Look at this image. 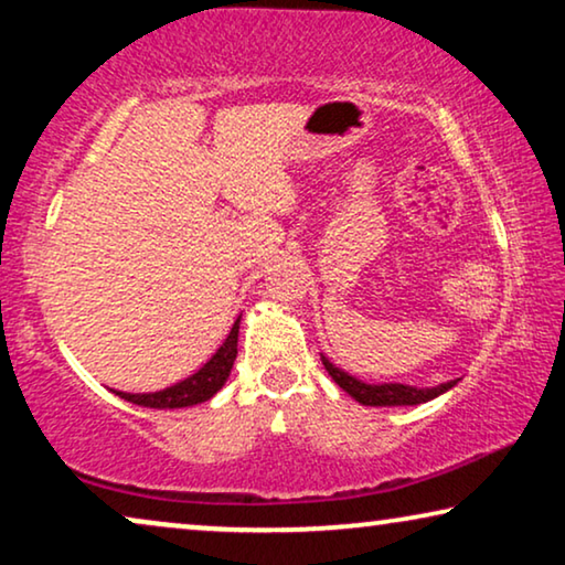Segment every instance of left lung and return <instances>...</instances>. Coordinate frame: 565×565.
Returning a JSON list of instances; mask_svg holds the SVG:
<instances>
[{"label": "left lung", "instance_id": "1", "mask_svg": "<svg viewBox=\"0 0 565 565\" xmlns=\"http://www.w3.org/2000/svg\"><path fill=\"white\" fill-rule=\"evenodd\" d=\"M321 360H323V367L329 370V375L334 377V381L342 385L354 401H360L362 406H419L424 401L437 398L439 393H445L447 388H452V385L458 383V381H450V383L437 385V388H412V385H404V383L370 385V383L358 381V377L347 375L344 370L334 367L327 358H323V354Z\"/></svg>", "mask_w": 565, "mask_h": 565}]
</instances>
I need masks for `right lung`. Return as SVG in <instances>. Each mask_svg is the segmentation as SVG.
<instances>
[{
    "instance_id": "1",
    "label": "right lung",
    "mask_w": 565,
    "mask_h": 565,
    "mask_svg": "<svg viewBox=\"0 0 565 565\" xmlns=\"http://www.w3.org/2000/svg\"><path fill=\"white\" fill-rule=\"evenodd\" d=\"M236 347H238V319L226 337V342L218 347V352L198 370L195 375L184 377V381L169 385L164 391L157 393H122L115 391L120 398L130 401V404L143 406V408H184L203 404V401L213 398L215 393L223 388V383L228 381L231 367L236 360Z\"/></svg>"
}]
</instances>
